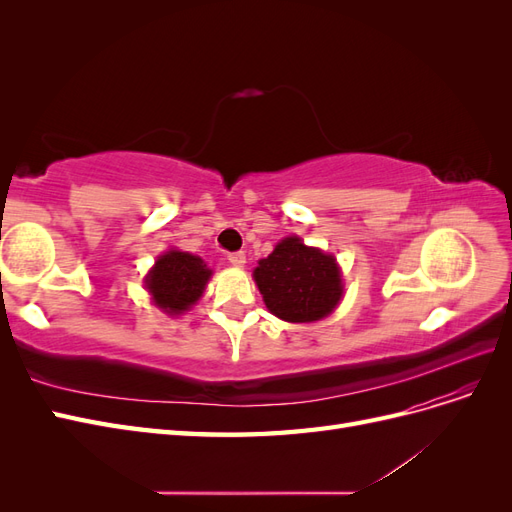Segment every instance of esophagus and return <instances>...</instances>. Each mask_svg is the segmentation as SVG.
<instances>
[{
	"instance_id": "1",
	"label": "esophagus",
	"mask_w": 512,
	"mask_h": 512,
	"mask_svg": "<svg viewBox=\"0 0 512 512\" xmlns=\"http://www.w3.org/2000/svg\"><path fill=\"white\" fill-rule=\"evenodd\" d=\"M228 262L232 267H243L245 265V254L243 252H232V254H228Z\"/></svg>"
}]
</instances>
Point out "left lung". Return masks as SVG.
I'll return each mask as SVG.
<instances>
[{
	"instance_id": "obj_1",
	"label": "left lung",
	"mask_w": 512,
	"mask_h": 512,
	"mask_svg": "<svg viewBox=\"0 0 512 512\" xmlns=\"http://www.w3.org/2000/svg\"><path fill=\"white\" fill-rule=\"evenodd\" d=\"M254 282L269 312L286 322H316L329 316L344 297L342 271L333 254L286 237L258 260Z\"/></svg>"
}]
</instances>
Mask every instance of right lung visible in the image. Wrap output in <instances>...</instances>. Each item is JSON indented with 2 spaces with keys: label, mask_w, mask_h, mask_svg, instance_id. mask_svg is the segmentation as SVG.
I'll return each mask as SVG.
<instances>
[{
  "label": "right lung",
  "mask_w": 512,
  "mask_h": 512,
  "mask_svg": "<svg viewBox=\"0 0 512 512\" xmlns=\"http://www.w3.org/2000/svg\"><path fill=\"white\" fill-rule=\"evenodd\" d=\"M209 277L211 269L203 258L168 250L158 256L156 265L147 273L145 288L164 314L179 316L203 297Z\"/></svg>",
  "instance_id": "obj_1"
}]
</instances>
